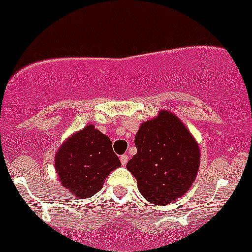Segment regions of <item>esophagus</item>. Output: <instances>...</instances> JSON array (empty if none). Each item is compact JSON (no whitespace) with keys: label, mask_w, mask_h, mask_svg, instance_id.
Returning a JSON list of instances; mask_svg holds the SVG:
<instances>
[{"label":"esophagus","mask_w":252,"mask_h":252,"mask_svg":"<svg viewBox=\"0 0 252 252\" xmlns=\"http://www.w3.org/2000/svg\"><path fill=\"white\" fill-rule=\"evenodd\" d=\"M121 162H122V165L126 166V162H128V156H126V155H121Z\"/></svg>","instance_id":"obj_1"}]
</instances>
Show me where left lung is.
Wrapping results in <instances>:
<instances>
[{
    "mask_svg": "<svg viewBox=\"0 0 252 252\" xmlns=\"http://www.w3.org/2000/svg\"><path fill=\"white\" fill-rule=\"evenodd\" d=\"M138 153L126 163L144 198L163 206L183 196L199 167V149L182 122L167 111L145 122L135 135Z\"/></svg>",
    "mask_w": 252,
    "mask_h": 252,
    "instance_id": "left-lung-1",
    "label": "left lung"
}]
</instances>
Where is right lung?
Here are the masks:
<instances>
[{
    "label": "right lung",
    "instance_id": "right-lung-1",
    "mask_svg": "<svg viewBox=\"0 0 252 252\" xmlns=\"http://www.w3.org/2000/svg\"><path fill=\"white\" fill-rule=\"evenodd\" d=\"M121 166L108 136L85 126L67 139L55 156L59 180L75 197L89 198L101 191L104 178Z\"/></svg>",
    "mask_w": 252,
    "mask_h": 252
}]
</instances>
